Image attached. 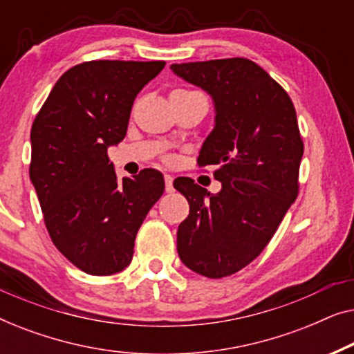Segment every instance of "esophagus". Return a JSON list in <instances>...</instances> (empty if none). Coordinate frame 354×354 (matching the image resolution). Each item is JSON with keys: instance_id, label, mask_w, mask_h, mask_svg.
<instances>
[{"instance_id": "34e87169", "label": "esophagus", "mask_w": 354, "mask_h": 354, "mask_svg": "<svg viewBox=\"0 0 354 354\" xmlns=\"http://www.w3.org/2000/svg\"><path fill=\"white\" fill-rule=\"evenodd\" d=\"M164 182H166V192L167 193H172L174 192V176H169V174H166V176H164Z\"/></svg>"}]
</instances>
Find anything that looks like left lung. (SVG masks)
Returning <instances> with one entry per match:
<instances>
[{"label": "left lung", "instance_id": "1", "mask_svg": "<svg viewBox=\"0 0 354 354\" xmlns=\"http://www.w3.org/2000/svg\"><path fill=\"white\" fill-rule=\"evenodd\" d=\"M214 104V127L200 149V166H216L221 192L183 177L174 187L190 214L178 225L177 253L193 272L222 279L266 248L298 195L303 158L295 106L282 86L245 57L172 64Z\"/></svg>", "mask_w": 354, "mask_h": 354}]
</instances>
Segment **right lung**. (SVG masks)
<instances>
[{
	"label": "right lung",
	"mask_w": 354,
	"mask_h": 354,
	"mask_svg": "<svg viewBox=\"0 0 354 354\" xmlns=\"http://www.w3.org/2000/svg\"><path fill=\"white\" fill-rule=\"evenodd\" d=\"M164 61H90L64 72L33 120L30 180L56 248L90 275L132 263L135 236L164 193L145 169L119 180L108 148L125 138L135 96Z\"/></svg>",
	"instance_id": "1"
}]
</instances>
